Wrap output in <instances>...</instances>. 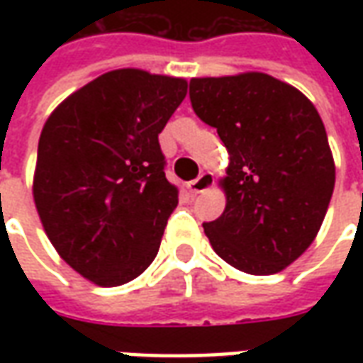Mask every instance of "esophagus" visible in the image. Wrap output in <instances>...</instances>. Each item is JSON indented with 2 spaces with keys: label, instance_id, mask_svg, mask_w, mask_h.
I'll list each match as a JSON object with an SVG mask.
<instances>
[{
  "label": "esophagus",
  "instance_id": "34e87169",
  "mask_svg": "<svg viewBox=\"0 0 363 363\" xmlns=\"http://www.w3.org/2000/svg\"><path fill=\"white\" fill-rule=\"evenodd\" d=\"M213 186V174L212 173H202L198 179L189 182V190L192 194H202L206 190H210Z\"/></svg>",
  "mask_w": 363,
  "mask_h": 363
}]
</instances>
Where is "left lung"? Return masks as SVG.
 <instances>
[{
  "instance_id": "obj_1",
  "label": "left lung",
  "mask_w": 363,
  "mask_h": 363,
  "mask_svg": "<svg viewBox=\"0 0 363 363\" xmlns=\"http://www.w3.org/2000/svg\"><path fill=\"white\" fill-rule=\"evenodd\" d=\"M190 103L229 153L225 210L204 223L212 249L241 272H280L317 237L335 190L319 112L301 91L260 72L194 77Z\"/></svg>"
}]
</instances>
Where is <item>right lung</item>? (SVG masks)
I'll return each mask as SVG.
<instances>
[{
    "mask_svg": "<svg viewBox=\"0 0 363 363\" xmlns=\"http://www.w3.org/2000/svg\"><path fill=\"white\" fill-rule=\"evenodd\" d=\"M186 79L124 67L58 104L38 140L33 196L46 235L75 272L114 288L150 267L179 190L159 134Z\"/></svg>",
    "mask_w": 363,
    "mask_h": 363,
    "instance_id": "right-lung-1",
    "label": "right lung"
}]
</instances>
